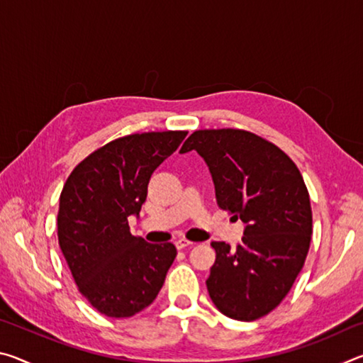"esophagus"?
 I'll list each match as a JSON object with an SVG mask.
<instances>
[{"mask_svg": "<svg viewBox=\"0 0 363 363\" xmlns=\"http://www.w3.org/2000/svg\"><path fill=\"white\" fill-rule=\"evenodd\" d=\"M174 245H176L177 250H184V248H187V247H192L194 242H189V240H186V238H179V240L174 242Z\"/></svg>", "mask_w": 363, "mask_h": 363, "instance_id": "1", "label": "esophagus"}]
</instances>
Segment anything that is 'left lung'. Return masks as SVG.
I'll use <instances>...</instances> for the list:
<instances>
[{"mask_svg": "<svg viewBox=\"0 0 363 363\" xmlns=\"http://www.w3.org/2000/svg\"><path fill=\"white\" fill-rule=\"evenodd\" d=\"M190 150L210 168L220 210L247 224L237 248L211 243L216 261L208 293L224 315L256 320L284 301L304 266L312 235L309 192L293 160L250 131H195L181 153Z\"/></svg>", "mask_w": 363, "mask_h": 363, "instance_id": "8db88e82", "label": "left lung"}]
</instances>
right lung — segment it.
I'll use <instances>...</instances> for the list:
<instances>
[{"label":"right lung","mask_w":363,"mask_h":363,"mask_svg":"<svg viewBox=\"0 0 363 363\" xmlns=\"http://www.w3.org/2000/svg\"><path fill=\"white\" fill-rule=\"evenodd\" d=\"M187 131L143 133L115 139L86 157L62 189L57 237L73 280L107 317H133L153 303L177 255L130 232L150 176Z\"/></svg>","instance_id":"add662e5"}]
</instances>
